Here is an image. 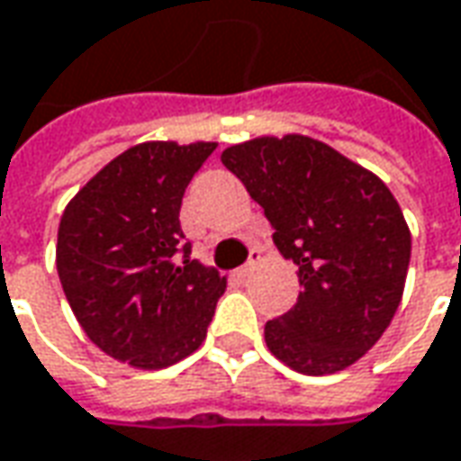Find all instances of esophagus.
Masks as SVG:
<instances>
[{"label": "esophagus", "instance_id": "1", "mask_svg": "<svg viewBox=\"0 0 461 461\" xmlns=\"http://www.w3.org/2000/svg\"><path fill=\"white\" fill-rule=\"evenodd\" d=\"M259 259H262V252H259V249H252V252H249V259H247L242 267L237 270V275H240V277H247V275L259 265Z\"/></svg>", "mask_w": 461, "mask_h": 461}]
</instances>
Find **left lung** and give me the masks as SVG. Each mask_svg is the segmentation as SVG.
<instances>
[{
    "label": "left lung",
    "mask_w": 461,
    "mask_h": 461,
    "mask_svg": "<svg viewBox=\"0 0 461 461\" xmlns=\"http://www.w3.org/2000/svg\"><path fill=\"white\" fill-rule=\"evenodd\" d=\"M297 265L303 293L265 325L275 358L305 375L336 374L384 336L403 295L411 231L381 178L322 140L262 136L221 151Z\"/></svg>",
    "instance_id": "8db88e82"
}]
</instances>
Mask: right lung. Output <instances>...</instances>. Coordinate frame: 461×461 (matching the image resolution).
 <instances>
[{
    "instance_id": "obj_1",
    "label": "right lung",
    "mask_w": 461,
    "mask_h": 461,
    "mask_svg": "<svg viewBox=\"0 0 461 461\" xmlns=\"http://www.w3.org/2000/svg\"><path fill=\"white\" fill-rule=\"evenodd\" d=\"M214 149L212 140L131 146L62 212L59 283L86 336L115 361L156 371L204 343L227 277L191 259L178 212Z\"/></svg>"
}]
</instances>
